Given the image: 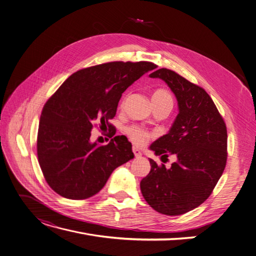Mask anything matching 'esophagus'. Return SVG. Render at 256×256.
<instances>
[{"label": "esophagus", "mask_w": 256, "mask_h": 256, "mask_svg": "<svg viewBox=\"0 0 256 256\" xmlns=\"http://www.w3.org/2000/svg\"><path fill=\"white\" fill-rule=\"evenodd\" d=\"M132 152H134V154H135V157L136 158H140L141 156H142V154H141V152L137 148H132Z\"/></svg>", "instance_id": "34e87169"}]
</instances>
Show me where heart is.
Wrapping results in <instances>:
<instances>
[{
  "instance_id": "b5f03b06",
  "label": "heart",
  "mask_w": 256,
  "mask_h": 256,
  "mask_svg": "<svg viewBox=\"0 0 256 256\" xmlns=\"http://www.w3.org/2000/svg\"><path fill=\"white\" fill-rule=\"evenodd\" d=\"M160 104H168L172 106V97L170 93L168 90H165V88H159V90L154 91L152 95V106ZM126 134L130 138V140L136 144H143L150 138V134L148 132L137 126L128 128Z\"/></svg>"
}]
</instances>
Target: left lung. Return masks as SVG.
<instances>
[{
  "label": "left lung",
  "mask_w": 256,
  "mask_h": 256,
  "mask_svg": "<svg viewBox=\"0 0 256 256\" xmlns=\"http://www.w3.org/2000/svg\"><path fill=\"white\" fill-rule=\"evenodd\" d=\"M174 94L179 114L166 135L152 142L156 156L176 161L170 168L150 159V172L140 182L148 204L166 216H180L206 201L223 174L227 161V128L204 88L168 69L150 74Z\"/></svg>",
  "instance_id": "left-lung-1"
}]
</instances>
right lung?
Wrapping results in <instances>:
<instances>
[{"mask_svg": "<svg viewBox=\"0 0 256 256\" xmlns=\"http://www.w3.org/2000/svg\"><path fill=\"white\" fill-rule=\"evenodd\" d=\"M156 68L148 62L93 66L73 73L52 95L40 118L38 157L55 192L70 200L91 198L115 168L134 158L128 138L116 136L99 146L90 140L91 130L96 120L108 124L122 93Z\"/></svg>", "mask_w": 256, "mask_h": 256, "instance_id": "obj_1", "label": "right lung"}]
</instances>
